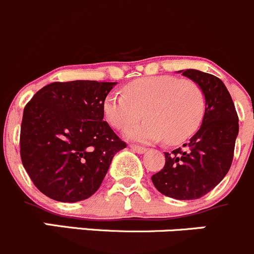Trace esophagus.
Instances as JSON below:
<instances>
[{
  "mask_svg": "<svg viewBox=\"0 0 254 254\" xmlns=\"http://www.w3.org/2000/svg\"><path fill=\"white\" fill-rule=\"evenodd\" d=\"M130 148H131L134 152L136 153H145L146 152V148L141 147V146H136V145H130Z\"/></svg>",
  "mask_w": 254,
  "mask_h": 254,
  "instance_id": "esophagus-1",
  "label": "esophagus"
}]
</instances>
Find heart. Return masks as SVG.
Wrapping results in <instances>:
<instances>
[{
  "label": "heart",
  "instance_id": "b5f03b06",
  "mask_svg": "<svg viewBox=\"0 0 254 254\" xmlns=\"http://www.w3.org/2000/svg\"><path fill=\"white\" fill-rule=\"evenodd\" d=\"M204 109V93L195 82L168 75L135 79L124 93L112 92L103 101L104 117L117 129H125L143 115L148 118L124 131L127 139L142 143L184 141L199 127Z\"/></svg>",
  "mask_w": 254,
  "mask_h": 254
}]
</instances>
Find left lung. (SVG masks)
Segmentation results:
<instances>
[{
    "instance_id": "obj_1",
    "label": "left lung",
    "mask_w": 254,
    "mask_h": 254,
    "mask_svg": "<svg viewBox=\"0 0 254 254\" xmlns=\"http://www.w3.org/2000/svg\"><path fill=\"white\" fill-rule=\"evenodd\" d=\"M178 72L195 82L203 91V122L189 142L183 145L186 150L165 152V167L151 179L163 195L193 200L209 193L229 172L238 135V117L221 79L194 68Z\"/></svg>"
}]
</instances>
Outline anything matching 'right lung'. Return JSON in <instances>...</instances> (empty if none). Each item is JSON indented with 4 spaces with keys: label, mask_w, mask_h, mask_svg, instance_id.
<instances>
[{
    "label": "right lung",
    "mask_w": 254,
    "mask_h": 254,
    "mask_svg": "<svg viewBox=\"0 0 254 254\" xmlns=\"http://www.w3.org/2000/svg\"><path fill=\"white\" fill-rule=\"evenodd\" d=\"M117 82H54L23 112L20 157L34 186L63 203L93 195L115 153L127 147L103 122V101Z\"/></svg>",
    "instance_id": "right-lung-1"
}]
</instances>
